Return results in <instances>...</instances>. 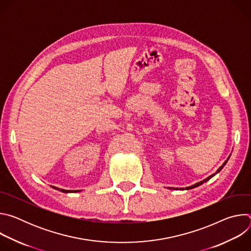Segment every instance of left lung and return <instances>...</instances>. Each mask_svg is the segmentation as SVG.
Instances as JSON below:
<instances>
[{
	"label": "left lung",
	"mask_w": 251,
	"mask_h": 251,
	"mask_svg": "<svg viewBox=\"0 0 251 251\" xmlns=\"http://www.w3.org/2000/svg\"><path fill=\"white\" fill-rule=\"evenodd\" d=\"M229 157H230V156H229ZM229 157H228V158H227V160H226V162H225V163H224V164H223V165H222V166H221V167H220V168L218 169V171H217L216 173H214V174H212V175H211V176H209L208 177L204 178V180H203V181H201V182H199V183H197V184H195V185H193V186H191V187H187V188H185V189H184V188H180V189H177V188H173V190H182V191H183V190H191V189H194V188H197V187H199V186L202 185L203 183L207 182V181L209 180V178H211V177H212L213 176H216V175H217V174H218L219 172H221V171H222V169H223V168H224V167L226 166V164L227 163V161H228ZM169 189H172V188H169Z\"/></svg>",
	"instance_id": "1"
}]
</instances>
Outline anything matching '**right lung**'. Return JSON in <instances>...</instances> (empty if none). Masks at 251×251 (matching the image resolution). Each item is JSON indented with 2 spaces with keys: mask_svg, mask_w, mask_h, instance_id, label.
<instances>
[{
  "mask_svg": "<svg viewBox=\"0 0 251 251\" xmlns=\"http://www.w3.org/2000/svg\"><path fill=\"white\" fill-rule=\"evenodd\" d=\"M53 189H55V190H58V191H60V192H62V193H75V192H78V191H68V190H63V189H58V188H56V187H52Z\"/></svg>",
  "mask_w": 251,
  "mask_h": 251,
  "instance_id": "add662e5",
  "label": "right lung"
}]
</instances>
